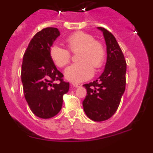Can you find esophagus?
Returning a JSON list of instances; mask_svg holds the SVG:
<instances>
[{
  "label": "esophagus",
  "mask_w": 153,
  "mask_h": 153,
  "mask_svg": "<svg viewBox=\"0 0 153 153\" xmlns=\"http://www.w3.org/2000/svg\"><path fill=\"white\" fill-rule=\"evenodd\" d=\"M71 86H74V87H76V88H77V87H79V86H81L80 84H78V83H72V85Z\"/></svg>",
  "instance_id": "obj_1"
}]
</instances>
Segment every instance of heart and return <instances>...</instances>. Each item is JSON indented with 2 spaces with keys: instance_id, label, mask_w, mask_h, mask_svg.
Here are the masks:
<instances>
[{
  "instance_id": "1",
  "label": "heart",
  "mask_w": 153,
  "mask_h": 153,
  "mask_svg": "<svg viewBox=\"0 0 153 153\" xmlns=\"http://www.w3.org/2000/svg\"><path fill=\"white\" fill-rule=\"evenodd\" d=\"M67 48L53 44L50 49V56L56 67L63 68L71 60V52L77 53L78 63L71 65L65 70V77L73 83H80L91 78L94 73L93 67L99 70L106 60V50L100 41L94 39L93 35L83 31H77L66 39Z\"/></svg>"
}]
</instances>
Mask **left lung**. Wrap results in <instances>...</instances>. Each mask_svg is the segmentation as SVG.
Segmentation results:
<instances>
[{
    "mask_svg": "<svg viewBox=\"0 0 153 153\" xmlns=\"http://www.w3.org/2000/svg\"><path fill=\"white\" fill-rule=\"evenodd\" d=\"M107 51L106 67L98 79L83 85L86 96L83 101L86 116L96 122L108 120L116 113L126 89V62L115 36L103 27Z\"/></svg>",
    "mask_w": 153,
    "mask_h": 153,
    "instance_id": "obj_1",
    "label": "left lung"
}]
</instances>
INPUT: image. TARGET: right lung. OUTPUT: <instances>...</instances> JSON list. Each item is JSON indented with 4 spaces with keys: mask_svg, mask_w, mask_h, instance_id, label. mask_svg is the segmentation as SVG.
<instances>
[{
    "mask_svg": "<svg viewBox=\"0 0 153 153\" xmlns=\"http://www.w3.org/2000/svg\"><path fill=\"white\" fill-rule=\"evenodd\" d=\"M59 36L56 27L41 30L30 40L23 57L24 97L33 114L42 119L52 118L60 111L63 95L70 88L50 56V49Z\"/></svg>",
    "mask_w": 153,
    "mask_h": 153,
    "instance_id": "add662e5",
    "label": "right lung"
}]
</instances>
